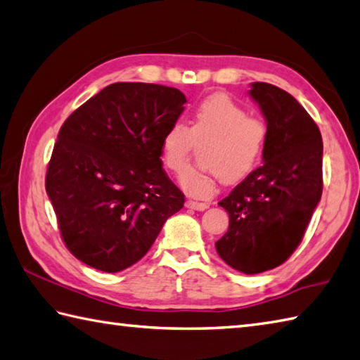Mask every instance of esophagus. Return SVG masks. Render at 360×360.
I'll return each instance as SVG.
<instances>
[{
    "label": "esophagus",
    "instance_id": "obj_1",
    "mask_svg": "<svg viewBox=\"0 0 360 360\" xmlns=\"http://www.w3.org/2000/svg\"><path fill=\"white\" fill-rule=\"evenodd\" d=\"M186 207L191 208V210H198V212H203V210H207L210 205L207 202H198V200H186Z\"/></svg>",
    "mask_w": 360,
    "mask_h": 360
}]
</instances>
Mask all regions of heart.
I'll return each instance as SVG.
<instances>
[{
    "instance_id": "obj_1",
    "label": "heart",
    "mask_w": 360,
    "mask_h": 360,
    "mask_svg": "<svg viewBox=\"0 0 360 360\" xmlns=\"http://www.w3.org/2000/svg\"><path fill=\"white\" fill-rule=\"evenodd\" d=\"M268 130L260 119L249 117L243 106L224 96L202 100L188 127L175 122L161 138L162 165L174 174L181 172L195 144H205L208 169H188L180 185L194 198H210L216 180L233 185L249 177L260 165Z\"/></svg>"
}]
</instances>
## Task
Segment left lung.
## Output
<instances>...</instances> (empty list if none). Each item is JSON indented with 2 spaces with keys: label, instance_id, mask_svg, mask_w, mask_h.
<instances>
[{
  "label": "left lung",
  "instance_id": "8db88e82",
  "mask_svg": "<svg viewBox=\"0 0 360 360\" xmlns=\"http://www.w3.org/2000/svg\"><path fill=\"white\" fill-rule=\"evenodd\" d=\"M250 86L266 120L263 166L219 202L230 221L216 250L233 269L259 274L300 246L323 193V139L288 92L268 83Z\"/></svg>",
  "mask_w": 360,
  "mask_h": 360
}]
</instances>
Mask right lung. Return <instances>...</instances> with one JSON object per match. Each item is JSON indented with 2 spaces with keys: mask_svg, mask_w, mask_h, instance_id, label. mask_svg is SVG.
<instances>
[{
  "mask_svg": "<svg viewBox=\"0 0 360 360\" xmlns=\"http://www.w3.org/2000/svg\"><path fill=\"white\" fill-rule=\"evenodd\" d=\"M175 87L114 83L63 124L45 177L67 249L119 273L139 262L185 195L162 169L161 138L185 110Z\"/></svg>",
  "mask_w": 360,
  "mask_h": 360,
  "instance_id": "1",
  "label": "right lung"
}]
</instances>
